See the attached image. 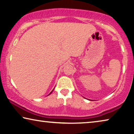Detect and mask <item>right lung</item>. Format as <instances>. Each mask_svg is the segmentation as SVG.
Listing matches in <instances>:
<instances>
[{
  "instance_id": "obj_1",
  "label": "right lung",
  "mask_w": 134,
  "mask_h": 134,
  "mask_svg": "<svg viewBox=\"0 0 134 134\" xmlns=\"http://www.w3.org/2000/svg\"><path fill=\"white\" fill-rule=\"evenodd\" d=\"M54 90H52V91H51V92H50V94H49V95H50V94H51V93H52V91H54Z\"/></svg>"
}]
</instances>
